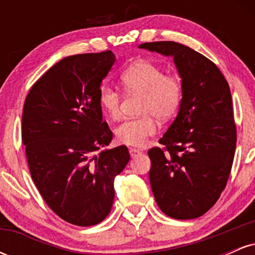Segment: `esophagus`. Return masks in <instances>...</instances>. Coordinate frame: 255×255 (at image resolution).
<instances>
[{"mask_svg": "<svg viewBox=\"0 0 255 255\" xmlns=\"http://www.w3.org/2000/svg\"><path fill=\"white\" fill-rule=\"evenodd\" d=\"M129 153L131 158H135L139 156V154H141V151L137 150V148H129Z\"/></svg>", "mask_w": 255, "mask_h": 255, "instance_id": "1", "label": "esophagus"}]
</instances>
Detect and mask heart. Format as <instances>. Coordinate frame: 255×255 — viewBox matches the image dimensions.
<instances>
[{"instance_id": "heart-1", "label": "heart", "mask_w": 255, "mask_h": 255, "mask_svg": "<svg viewBox=\"0 0 255 255\" xmlns=\"http://www.w3.org/2000/svg\"><path fill=\"white\" fill-rule=\"evenodd\" d=\"M126 95H141L139 113L142 116L120 125L116 136L120 142L142 147L157 131L156 117L166 121L176 114L182 101V83L176 75L164 74L159 66L150 61H139L122 72L120 77ZM99 104L111 120L121 116V93L110 86L99 91Z\"/></svg>"}]
</instances>
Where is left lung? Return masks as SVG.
Wrapping results in <instances>:
<instances>
[{"label":"left lung","instance_id":"left-lung-1","mask_svg":"<svg viewBox=\"0 0 255 255\" xmlns=\"http://www.w3.org/2000/svg\"><path fill=\"white\" fill-rule=\"evenodd\" d=\"M140 49L174 57L182 79L178 114L152 147L150 183L159 209L175 219H193L216 204L229 178L236 126L228 81L212 61L176 42Z\"/></svg>","mask_w":255,"mask_h":255}]
</instances>
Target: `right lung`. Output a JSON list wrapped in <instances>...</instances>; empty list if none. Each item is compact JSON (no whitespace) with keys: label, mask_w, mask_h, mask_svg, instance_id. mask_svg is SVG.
<instances>
[{"label":"right lung","mask_w":255,"mask_h":255,"mask_svg":"<svg viewBox=\"0 0 255 255\" xmlns=\"http://www.w3.org/2000/svg\"><path fill=\"white\" fill-rule=\"evenodd\" d=\"M116 57L110 50L68 56L31 87L22 111V144L32 180L60 218L79 227L109 215L114 180L129 162L113 140L99 104L102 81Z\"/></svg>","instance_id":"obj_1"}]
</instances>
